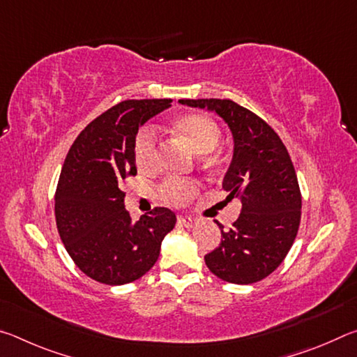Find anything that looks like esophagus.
<instances>
[{
	"label": "esophagus",
	"mask_w": 357,
	"mask_h": 357,
	"mask_svg": "<svg viewBox=\"0 0 357 357\" xmlns=\"http://www.w3.org/2000/svg\"><path fill=\"white\" fill-rule=\"evenodd\" d=\"M178 222L181 223V225H184L187 228H192V227L197 225L198 219H195V217H190V215H179Z\"/></svg>",
	"instance_id": "obj_1"
}]
</instances>
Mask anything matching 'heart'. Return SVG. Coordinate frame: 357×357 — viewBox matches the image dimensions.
<instances>
[{"label":"heart","instance_id":"obj_1","mask_svg":"<svg viewBox=\"0 0 357 357\" xmlns=\"http://www.w3.org/2000/svg\"><path fill=\"white\" fill-rule=\"evenodd\" d=\"M172 129L197 154H208L220 142V128L215 121L203 113H183L172 121ZM135 162L140 170H153L157 164V146L153 129H143L135 138ZM162 195L174 204H183L197 192L192 183L170 179L162 185Z\"/></svg>","mask_w":357,"mask_h":357}]
</instances>
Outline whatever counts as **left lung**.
<instances>
[{"label": "left lung", "mask_w": 357, "mask_h": 357, "mask_svg": "<svg viewBox=\"0 0 357 357\" xmlns=\"http://www.w3.org/2000/svg\"><path fill=\"white\" fill-rule=\"evenodd\" d=\"M208 108L225 121L233 137V157L223 176L227 200L243 203L238 220L220 228L215 250L204 255L219 279L249 285L268 277L291 249L301 222V190L289 154L269 124L228 99H181Z\"/></svg>", "instance_id": "8db88e82"}]
</instances>
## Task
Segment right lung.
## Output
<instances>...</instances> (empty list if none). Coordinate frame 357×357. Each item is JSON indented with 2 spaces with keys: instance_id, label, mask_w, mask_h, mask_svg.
Wrapping results in <instances>:
<instances>
[{
  "instance_id": "add662e5",
  "label": "right lung",
  "mask_w": 357,
  "mask_h": 357,
  "mask_svg": "<svg viewBox=\"0 0 357 357\" xmlns=\"http://www.w3.org/2000/svg\"><path fill=\"white\" fill-rule=\"evenodd\" d=\"M170 107L172 99L121 102L84 128L64 160L55 195L58 233L80 271L105 285L146 274L176 225L168 208L134 222L121 190L126 178L137 174L138 129Z\"/></svg>"
}]
</instances>
